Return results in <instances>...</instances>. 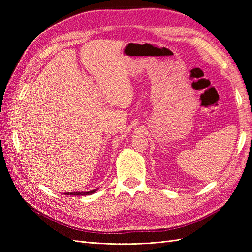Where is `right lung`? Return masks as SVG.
<instances>
[{
  "mask_svg": "<svg viewBox=\"0 0 252 252\" xmlns=\"http://www.w3.org/2000/svg\"><path fill=\"white\" fill-rule=\"evenodd\" d=\"M97 190V188L96 189H94V190H91V191H87V192H66V193H64V194H67V195H90V194H93V193H94L95 191Z\"/></svg>",
  "mask_w": 252,
  "mask_h": 252,
  "instance_id": "obj_1",
  "label": "right lung"
}]
</instances>
